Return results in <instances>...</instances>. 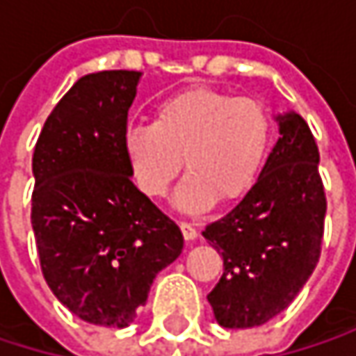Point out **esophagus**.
<instances>
[{"label": "esophagus", "instance_id": "1", "mask_svg": "<svg viewBox=\"0 0 356 356\" xmlns=\"http://www.w3.org/2000/svg\"><path fill=\"white\" fill-rule=\"evenodd\" d=\"M179 229H181V233H183L185 241H193V239L197 237L195 227H193V225H189V222H179Z\"/></svg>", "mask_w": 356, "mask_h": 356}]
</instances>
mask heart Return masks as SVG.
<instances>
[{
  "mask_svg": "<svg viewBox=\"0 0 356 356\" xmlns=\"http://www.w3.org/2000/svg\"><path fill=\"white\" fill-rule=\"evenodd\" d=\"M274 138L272 117L253 99L206 86L159 101L150 125L129 127L123 150L136 187L163 197L187 171L175 195L179 210L200 214L218 200H241L259 177Z\"/></svg>",
  "mask_w": 356,
  "mask_h": 356,
  "instance_id": "obj_1",
  "label": "heart"
}]
</instances>
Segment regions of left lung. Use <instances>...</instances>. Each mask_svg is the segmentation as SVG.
<instances>
[{
    "mask_svg": "<svg viewBox=\"0 0 356 356\" xmlns=\"http://www.w3.org/2000/svg\"><path fill=\"white\" fill-rule=\"evenodd\" d=\"M280 138L255 185L202 235L225 270L208 295L222 327L261 325L299 295L321 253L325 191L316 138L297 113L278 115Z\"/></svg>",
    "mask_w": 356,
    "mask_h": 356,
    "instance_id": "1",
    "label": "left lung"
}]
</instances>
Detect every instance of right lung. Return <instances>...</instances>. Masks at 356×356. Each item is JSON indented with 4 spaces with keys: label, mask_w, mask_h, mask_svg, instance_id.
Here are the masks:
<instances>
[{
    "label": "right lung",
    "mask_w": 356,
    "mask_h": 356,
    "mask_svg": "<svg viewBox=\"0 0 356 356\" xmlns=\"http://www.w3.org/2000/svg\"><path fill=\"white\" fill-rule=\"evenodd\" d=\"M140 72L80 78L33 154V231L42 276L80 320L125 327L183 249L179 227L131 181L123 150Z\"/></svg>",
    "instance_id": "1"
}]
</instances>
